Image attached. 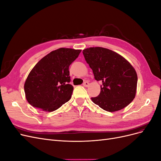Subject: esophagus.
<instances>
[{
  "mask_svg": "<svg viewBox=\"0 0 161 161\" xmlns=\"http://www.w3.org/2000/svg\"><path fill=\"white\" fill-rule=\"evenodd\" d=\"M89 85V82H87V81H85V82H84V83H83V86H84L87 87Z\"/></svg>",
  "mask_w": 161,
  "mask_h": 161,
  "instance_id": "obj_1",
  "label": "esophagus"
}]
</instances>
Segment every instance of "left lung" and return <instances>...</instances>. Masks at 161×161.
<instances>
[{"mask_svg":"<svg viewBox=\"0 0 161 161\" xmlns=\"http://www.w3.org/2000/svg\"><path fill=\"white\" fill-rule=\"evenodd\" d=\"M82 53L95 79L102 82L100 94L92 97V101L109 112L128 106L137 89V73L132 65L119 53L104 47H91Z\"/></svg>","mask_w":161,"mask_h":161,"instance_id":"left-lung-1","label":"left lung"}]
</instances>
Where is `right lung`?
I'll return each mask as SVG.
<instances>
[{
  "label": "right lung",
  "mask_w": 161,
  "mask_h": 161,
  "mask_svg": "<svg viewBox=\"0 0 161 161\" xmlns=\"http://www.w3.org/2000/svg\"><path fill=\"white\" fill-rule=\"evenodd\" d=\"M81 50L61 47L42 58L30 71L24 84L25 98L31 105L53 111L69 101L73 87L69 66Z\"/></svg>",
  "instance_id": "right-lung-1"
}]
</instances>
